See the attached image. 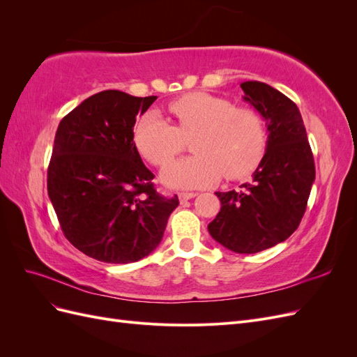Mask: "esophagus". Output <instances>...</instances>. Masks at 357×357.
I'll return each mask as SVG.
<instances>
[{
    "label": "esophagus",
    "mask_w": 357,
    "mask_h": 357,
    "mask_svg": "<svg viewBox=\"0 0 357 357\" xmlns=\"http://www.w3.org/2000/svg\"><path fill=\"white\" fill-rule=\"evenodd\" d=\"M195 197H197V193H193V192H181V193H178L180 202H186V201L195 198Z\"/></svg>",
    "instance_id": "1"
}]
</instances>
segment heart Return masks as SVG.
Instances as JSON below:
<instances>
[{
  "mask_svg": "<svg viewBox=\"0 0 357 357\" xmlns=\"http://www.w3.org/2000/svg\"><path fill=\"white\" fill-rule=\"evenodd\" d=\"M178 126L168 123L156 112L139 119L134 143L150 164L165 167L186 149L189 139L195 156L171 164L162 174L169 188L197 189L218 183L225 174L241 178L257 167L266 134L262 119L253 110L235 105L205 92H192L169 104Z\"/></svg>",
  "mask_w": 357,
  "mask_h": 357,
  "instance_id": "obj_1",
  "label": "heart"
}]
</instances>
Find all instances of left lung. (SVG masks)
Masks as SVG:
<instances>
[{
    "label": "left lung",
    "mask_w": 357,
    "mask_h": 357,
    "mask_svg": "<svg viewBox=\"0 0 357 357\" xmlns=\"http://www.w3.org/2000/svg\"><path fill=\"white\" fill-rule=\"evenodd\" d=\"M243 100L266 122V152L241 190L215 192L220 211L213 238L235 253H257L286 241L305 213L316 167L296 104L262 82L241 83Z\"/></svg>",
    "instance_id": "obj_1"
}]
</instances>
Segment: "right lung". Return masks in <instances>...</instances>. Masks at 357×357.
I'll return each instance as SVG.
<instances>
[{
    "instance_id": "add662e5",
    "label": "right lung",
    "mask_w": 357,
    "mask_h": 357,
    "mask_svg": "<svg viewBox=\"0 0 357 357\" xmlns=\"http://www.w3.org/2000/svg\"><path fill=\"white\" fill-rule=\"evenodd\" d=\"M158 96L102 91L62 119L47 193L67 240L107 264L137 262L164 236L177 195L160 197L134 143L138 114Z\"/></svg>"
}]
</instances>
